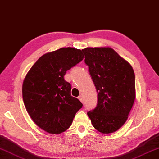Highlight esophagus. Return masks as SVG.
Listing matches in <instances>:
<instances>
[{"mask_svg": "<svg viewBox=\"0 0 159 159\" xmlns=\"http://www.w3.org/2000/svg\"><path fill=\"white\" fill-rule=\"evenodd\" d=\"M78 98L80 100V101L81 102H83V96H81V95H80L79 97H78Z\"/></svg>", "mask_w": 159, "mask_h": 159, "instance_id": "obj_1", "label": "esophagus"}]
</instances>
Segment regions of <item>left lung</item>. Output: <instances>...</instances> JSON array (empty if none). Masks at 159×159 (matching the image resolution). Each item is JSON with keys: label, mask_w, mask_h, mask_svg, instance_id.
I'll list each match as a JSON object with an SVG mask.
<instances>
[{"label": "left lung", "mask_w": 159, "mask_h": 159, "mask_svg": "<svg viewBox=\"0 0 159 159\" xmlns=\"http://www.w3.org/2000/svg\"><path fill=\"white\" fill-rule=\"evenodd\" d=\"M82 52L98 93L96 107L88 115L98 132L112 133L125 123L134 102L133 68L110 48H87Z\"/></svg>", "instance_id": "1"}]
</instances>
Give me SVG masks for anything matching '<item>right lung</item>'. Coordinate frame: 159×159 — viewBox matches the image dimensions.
Wrapping results in <instances>:
<instances>
[{
  "instance_id": "add662e5",
  "label": "right lung",
  "mask_w": 159,
  "mask_h": 159,
  "mask_svg": "<svg viewBox=\"0 0 159 159\" xmlns=\"http://www.w3.org/2000/svg\"><path fill=\"white\" fill-rule=\"evenodd\" d=\"M85 58L80 49L63 48L39 58L25 78L23 98L33 121L50 134L70 127L83 104L71 95V84L64 79L67 70Z\"/></svg>"
}]
</instances>
